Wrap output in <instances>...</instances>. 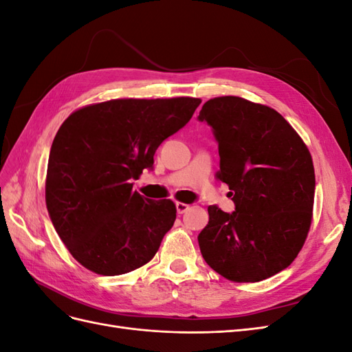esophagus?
<instances>
[{
  "label": "esophagus",
  "instance_id": "obj_1",
  "mask_svg": "<svg viewBox=\"0 0 352 352\" xmlns=\"http://www.w3.org/2000/svg\"><path fill=\"white\" fill-rule=\"evenodd\" d=\"M176 210H177V214H184L186 210H189V206L185 204V202H176Z\"/></svg>",
  "mask_w": 352,
  "mask_h": 352
}]
</instances>
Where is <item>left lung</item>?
Instances as JSON below:
<instances>
[{"label":"left lung","mask_w":352,"mask_h":352,"mask_svg":"<svg viewBox=\"0 0 352 352\" xmlns=\"http://www.w3.org/2000/svg\"><path fill=\"white\" fill-rule=\"evenodd\" d=\"M198 119L219 142L220 170L235 202L229 214L208 207L198 235L202 257L228 280L260 282L286 269L301 251L313 220L316 176L310 151L269 105L241 97L208 100Z\"/></svg>","instance_id":"left-lung-1"}]
</instances>
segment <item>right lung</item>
Segmentation results:
<instances>
[{"instance_id":"right-lung-1","label":"right lung","mask_w":352,"mask_h":352,"mask_svg":"<svg viewBox=\"0 0 352 352\" xmlns=\"http://www.w3.org/2000/svg\"><path fill=\"white\" fill-rule=\"evenodd\" d=\"M199 98H119L85 105L52 141L45 202L73 258L102 276L142 267L176 220L172 199L144 198L132 180L154 164L166 138L192 117Z\"/></svg>"}]
</instances>
